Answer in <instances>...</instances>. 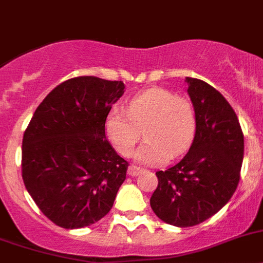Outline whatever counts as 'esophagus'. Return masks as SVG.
I'll list each match as a JSON object with an SVG mask.
<instances>
[{"label": "esophagus", "instance_id": "esophagus-1", "mask_svg": "<svg viewBox=\"0 0 263 263\" xmlns=\"http://www.w3.org/2000/svg\"><path fill=\"white\" fill-rule=\"evenodd\" d=\"M139 173H141V167L136 166V165H130L129 169H127V174L132 177H137Z\"/></svg>", "mask_w": 263, "mask_h": 263}]
</instances>
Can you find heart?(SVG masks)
I'll use <instances>...</instances> for the list:
<instances>
[{
	"instance_id": "obj_1",
	"label": "heart",
	"mask_w": 263,
	"mask_h": 263,
	"mask_svg": "<svg viewBox=\"0 0 263 263\" xmlns=\"http://www.w3.org/2000/svg\"><path fill=\"white\" fill-rule=\"evenodd\" d=\"M127 111L114 108L106 121L107 137L120 155L132 156L143 133L147 139L137 154L141 164L164 165L189 149L195 133L189 98L165 87H149L130 99Z\"/></svg>"
}]
</instances>
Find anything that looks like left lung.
Listing matches in <instances>:
<instances>
[{
  "label": "left lung",
  "instance_id": "1",
  "mask_svg": "<svg viewBox=\"0 0 263 263\" xmlns=\"http://www.w3.org/2000/svg\"><path fill=\"white\" fill-rule=\"evenodd\" d=\"M195 111V136L186 156L165 172L149 199L161 221L190 227L211 218L231 199L240 181L244 134L236 114L212 85L186 77Z\"/></svg>",
  "mask_w": 263,
  "mask_h": 263
}]
</instances>
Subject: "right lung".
<instances>
[{"label": "right lung", "mask_w": 263, "mask_h": 263, "mask_svg": "<svg viewBox=\"0 0 263 263\" xmlns=\"http://www.w3.org/2000/svg\"><path fill=\"white\" fill-rule=\"evenodd\" d=\"M124 82L79 76L54 87L23 136L22 177L40 211L57 226L81 229L103 218L129 162L106 138Z\"/></svg>", "instance_id": "obj_1"}]
</instances>
